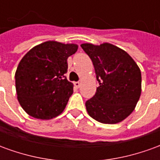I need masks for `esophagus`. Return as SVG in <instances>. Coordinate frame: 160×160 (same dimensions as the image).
Segmentation results:
<instances>
[{"mask_svg": "<svg viewBox=\"0 0 160 160\" xmlns=\"http://www.w3.org/2000/svg\"><path fill=\"white\" fill-rule=\"evenodd\" d=\"M73 85H74V87H76V88H79L80 86V83L79 81H77V82H73Z\"/></svg>", "mask_w": 160, "mask_h": 160, "instance_id": "obj_1", "label": "esophagus"}]
</instances>
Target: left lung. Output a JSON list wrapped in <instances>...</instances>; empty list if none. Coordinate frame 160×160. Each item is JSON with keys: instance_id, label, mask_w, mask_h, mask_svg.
<instances>
[{"instance_id": "1", "label": "left lung", "mask_w": 160, "mask_h": 160, "mask_svg": "<svg viewBox=\"0 0 160 160\" xmlns=\"http://www.w3.org/2000/svg\"><path fill=\"white\" fill-rule=\"evenodd\" d=\"M80 46L93 63L99 83L95 95L86 102L88 114L102 123L120 122L133 112L141 97V70L126 51L113 44Z\"/></svg>"}]
</instances>
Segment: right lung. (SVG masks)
Instances as JSON below:
<instances>
[{
  "instance_id": "right-lung-1",
  "label": "right lung",
  "mask_w": 160,
  "mask_h": 160,
  "mask_svg": "<svg viewBox=\"0 0 160 160\" xmlns=\"http://www.w3.org/2000/svg\"><path fill=\"white\" fill-rule=\"evenodd\" d=\"M78 45L47 41L33 47L19 62L15 73L18 100L31 117L49 120L59 116L73 94L67 80L68 58Z\"/></svg>"
}]
</instances>
